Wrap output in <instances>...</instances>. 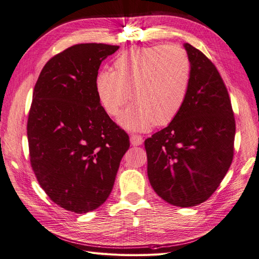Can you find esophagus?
<instances>
[{"label": "esophagus", "instance_id": "34e87169", "mask_svg": "<svg viewBox=\"0 0 259 259\" xmlns=\"http://www.w3.org/2000/svg\"><path fill=\"white\" fill-rule=\"evenodd\" d=\"M143 142H144V139H143V137L140 136V135L133 134V135L131 136V144H132L133 146H139V145L143 144Z\"/></svg>", "mask_w": 259, "mask_h": 259}]
</instances>
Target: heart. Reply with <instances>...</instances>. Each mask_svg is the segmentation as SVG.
Masks as SVG:
<instances>
[{
	"mask_svg": "<svg viewBox=\"0 0 259 259\" xmlns=\"http://www.w3.org/2000/svg\"><path fill=\"white\" fill-rule=\"evenodd\" d=\"M113 68L114 71L98 73L96 91L111 116L120 113L130 97L134 101L120 116L123 127L148 131L154 124L170 123L182 111L191 82V64L184 49L177 45L132 48L117 56Z\"/></svg>",
	"mask_w": 259,
	"mask_h": 259,
	"instance_id": "b5f03b06",
	"label": "heart"
}]
</instances>
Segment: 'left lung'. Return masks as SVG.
<instances>
[{"label": "left lung", "mask_w": 259, "mask_h": 259, "mask_svg": "<svg viewBox=\"0 0 259 259\" xmlns=\"http://www.w3.org/2000/svg\"><path fill=\"white\" fill-rule=\"evenodd\" d=\"M191 64L189 93L168 126L145 140L148 177L169 204L190 207L213 194L233 159L236 120L228 91L204 54L184 44Z\"/></svg>", "instance_id": "8db88e82"}]
</instances>
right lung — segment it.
<instances>
[{
    "label": "right lung",
    "instance_id": "right-lung-1",
    "mask_svg": "<svg viewBox=\"0 0 259 259\" xmlns=\"http://www.w3.org/2000/svg\"><path fill=\"white\" fill-rule=\"evenodd\" d=\"M119 46L85 43L52 57L33 91L27 135L38 184L60 207L96 209L110 194L128 135L101 106L96 77Z\"/></svg>",
    "mask_w": 259,
    "mask_h": 259
}]
</instances>
